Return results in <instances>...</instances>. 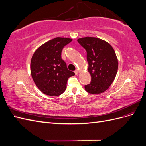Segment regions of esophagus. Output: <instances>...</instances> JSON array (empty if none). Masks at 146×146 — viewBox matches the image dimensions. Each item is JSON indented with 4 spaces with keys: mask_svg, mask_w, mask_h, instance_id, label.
I'll list each match as a JSON object with an SVG mask.
<instances>
[{
    "mask_svg": "<svg viewBox=\"0 0 146 146\" xmlns=\"http://www.w3.org/2000/svg\"><path fill=\"white\" fill-rule=\"evenodd\" d=\"M74 72H75V74H76V75H77L78 74V72H79V70L78 69H76L75 70V71H74Z\"/></svg>",
    "mask_w": 146,
    "mask_h": 146,
    "instance_id": "obj_1",
    "label": "esophagus"
}]
</instances>
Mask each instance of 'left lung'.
<instances>
[{"label":"left lung","instance_id":"left-lung-1","mask_svg":"<svg viewBox=\"0 0 146 146\" xmlns=\"http://www.w3.org/2000/svg\"><path fill=\"white\" fill-rule=\"evenodd\" d=\"M78 42L86 50L88 72L91 82L85 85L90 94L102 93L111 85L116 77L118 61L116 53L109 43L94 37L77 39Z\"/></svg>","mask_w":146,"mask_h":146}]
</instances>
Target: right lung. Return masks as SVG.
Instances as JSON below:
<instances>
[{
	"instance_id": "1",
	"label": "right lung",
	"mask_w": 146,
	"mask_h": 146,
	"mask_svg": "<svg viewBox=\"0 0 146 146\" xmlns=\"http://www.w3.org/2000/svg\"><path fill=\"white\" fill-rule=\"evenodd\" d=\"M72 41L57 37L46 42L33 54L31 75L35 85L44 94L57 96L63 93L68 78L75 73L68 70L61 54L63 47Z\"/></svg>"
}]
</instances>
